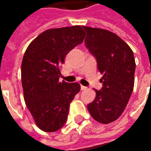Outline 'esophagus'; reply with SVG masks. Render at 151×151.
<instances>
[{
  "label": "esophagus",
  "mask_w": 151,
  "mask_h": 151,
  "mask_svg": "<svg viewBox=\"0 0 151 151\" xmlns=\"http://www.w3.org/2000/svg\"><path fill=\"white\" fill-rule=\"evenodd\" d=\"M87 89V87L86 86H81V90L82 91H84V90H86Z\"/></svg>",
  "instance_id": "1"
}]
</instances>
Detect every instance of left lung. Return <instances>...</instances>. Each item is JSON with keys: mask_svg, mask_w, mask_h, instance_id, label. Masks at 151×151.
Returning a JSON list of instances; mask_svg holds the SVG:
<instances>
[{"mask_svg": "<svg viewBox=\"0 0 151 151\" xmlns=\"http://www.w3.org/2000/svg\"><path fill=\"white\" fill-rule=\"evenodd\" d=\"M86 32V47L95 56L103 78L101 90L87 105L91 116L102 124H109L122 114L134 86L135 60L132 49L112 32L83 27Z\"/></svg>", "mask_w": 151, "mask_h": 151, "instance_id": "obj_1", "label": "left lung"}]
</instances>
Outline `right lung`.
I'll return each mask as SVG.
<instances>
[{
    "mask_svg": "<svg viewBox=\"0 0 151 151\" xmlns=\"http://www.w3.org/2000/svg\"><path fill=\"white\" fill-rule=\"evenodd\" d=\"M85 35L80 26L49 29L35 38L25 52L21 69L25 103L43 131L56 132L64 126L70 103L80 91L77 82H60V67Z\"/></svg>",
    "mask_w": 151,
    "mask_h": 151,
    "instance_id": "obj_1",
    "label": "right lung"
}]
</instances>
